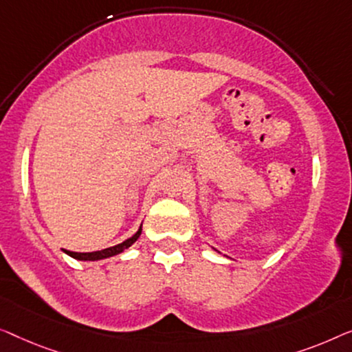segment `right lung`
Returning <instances> with one entry per match:
<instances>
[{"label": "right lung", "mask_w": 352, "mask_h": 352, "mask_svg": "<svg viewBox=\"0 0 352 352\" xmlns=\"http://www.w3.org/2000/svg\"><path fill=\"white\" fill-rule=\"evenodd\" d=\"M142 234V226L138 228V231L133 234L132 237H129L124 242H121V244L118 245H113V247H108V249H103V250H97V252H86V254H81V252H70V250H65L68 255L73 256V258L76 260H87V261H94V260H102V258H108V256H113V255H118L121 254L122 250L127 249V247H131L133 242H135L138 237Z\"/></svg>", "instance_id": "obj_1"}]
</instances>
